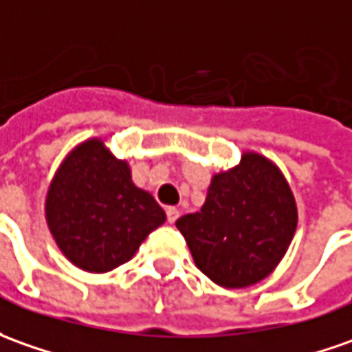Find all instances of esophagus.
I'll return each mask as SVG.
<instances>
[{
    "label": "esophagus",
    "instance_id": "obj_1",
    "mask_svg": "<svg viewBox=\"0 0 352 352\" xmlns=\"http://www.w3.org/2000/svg\"><path fill=\"white\" fill-rule=\"evenodd\" d=\"M166 212H167V221H169V223H175L177 219H179V216H181V212H179V210L173 206L167 208Z\"/></svg>",
    "mask_w": 352,
    "mask_h": 352
}]
</instances>
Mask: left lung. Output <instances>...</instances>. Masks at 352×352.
Here are the masks:
<instances>
[{"label": "left lung", "mask_w": 352, "mask_h": 352, "mask_svg": "<svg viewBox=\"0 0 352 352\" xmlns=\"http://www.w3.org/2000/svg\"><path fill=\"white\" fill-rule=\"evenodd\" d=\"M298 212L281 169L246 150L231 169L214 173L200 212L175 221L196 267L216 285L243 289L266 279L283 260Z\"/></svg>", "instance_id": "8db88e82"}]
</instances>
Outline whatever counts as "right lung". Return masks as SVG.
Here are the masks:
<instances>
[{"label":"right lung","mask_w":352,"mask_h":352,"mask_svg":"<svg viewBox=\"0 0 352 352\" xmlns=\"http://www.w3.org/2000/svg\"><path fill=\"white\" fill-rule=\"evenodd\" d=\"M45 223L63 256L90 274H106L135 256L166 212L133 183L119 160L94 136L76 144L47 186Z\"/></svg>","instance_id":"right-lung-1"}]
</instances>
